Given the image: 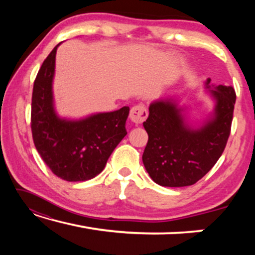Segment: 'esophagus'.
Returning a JSON list of instances; mask_svg holds the SVG:
<instances>
[{
    "label": "esophagus",
    "mask_w": 255,
    "mask_h": 255,
    "mask_svg": "<svg viewBox=\"0 0 255 255\" xmlns=\"http://www.w3.org/2000/svg\"><path fill=\"white\" fill-rule=\"evenodd\" d=\"M147 116H148V112H147V109H146V107L144 105H138L131 108L129 118H130L132 123L138 125L145 122L146 118H147Z\"/></svg>",
    "instance_id": "esophagus-1"
}]
</instances>
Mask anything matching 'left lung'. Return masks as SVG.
I'll list each match as a JSON object with an SVG mask.
<instances>
[{
	"mask_svg": "<svg viewBox=\"0 0 255 255\" xmlns=\"http://www.w3.org/2000/svg\"><path fill=\"white\" fill-rule=\"evenodd\" d=\"M205 85L215 108L198 127L185 122L184 108L174 99L149 105L148 118L143 124L148 133L143 163L152 180L162 187L195 184L208 173L225 149L236 94L233 86L210 85V79Z\"/></svg>",
	"mask_w": 255,
	"mask_h": 255,
	"instance_id": "obj_1",
	"label": "left lung"
}]
</instances>
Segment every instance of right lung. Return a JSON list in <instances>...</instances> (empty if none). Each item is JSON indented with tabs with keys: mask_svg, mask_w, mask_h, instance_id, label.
Segmentation results:
<instances>
[{
	"mask_svg": "<svg viewBox=\"0 0 255 255\" xmlns=\"http://www.w3.org/2000/svg\"><path fill=\"white\" fill-rule=\"evenodd\" d=\"M58 44L47 56L33 83L31 130L41 158L58 178L77 182L100 174L127 135L129 107L82 119L60 118L55 110L53 80Z\"/></svg>",
	"mask_w": 255,
	"mask_h": 255,
	"instance_id": "1",
	"label": "right lung"
}]
</instances>
